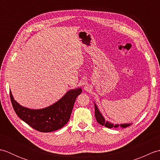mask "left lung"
Segmentation results:
<instances>
[{
    "mask_svg": "<svg viewBox=\"0 0 160 160\" xmlns=\"http://www.w3.org/2000/svg\"><path fill=\"white\" fill-rule=\"evenodd\" d=\"M95 115H96V118L97 120V122L99 123L100 124L102 125V126H104V127H106L107 128H113V127H118V124L117 125H113V124L110 123V122H105V120L104 118H103L102 115V114L100 113V112L99 111V110H98V108H97L96 105L95 104ZM130 125V124H120L121 127L122 128H125V127H128V126Z\"/></svg>",
    "mask_w": 160,
    "mask_h": 160,
    "instance_id": "obj_1",
    "label": "left lung"
}]
</instances>
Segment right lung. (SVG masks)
Masks as SVG:
<instances>
[{
    "mask_svg": "<svg viewBox=\"0 0 160 160\" xmlns=\"http://www.w3.org/2000/svg\"><path fill=\"white\" fill-rule=\"evenodd\" d=\"M82 92L81 89H73L53 104L42 109H30L17 103L9 91L10 99L17 115L33 128L40 132H52L63 127L69 120L76 98Z\"/></svg>",
    "mask_w": 160,
    "mask_h": 160,
    "instance_id": "obj_1",
    "label": "right lung"
}]
</instances>
